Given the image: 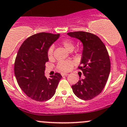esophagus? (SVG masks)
Listing matches in <instances>:
<instances>
[{"instance_id":"obj_1","label":"esophagus","mask_w":127,"mask_h":127,"mask_svg":"<svg viewBox=\"0 0 127 127\" xmlns=\"http://www.w3.org/2000/svg\"><path fill=\"white\" fill-rule=\"evenodd\" d=\"M67 74H68L67 73H61V76H67Z\"/></svg>"}]
</instances>
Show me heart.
<instances>
[{
  "mask_svg": "<svg viewBox=\"0 0 127 127\" xmlns=\"http://www.w3.org/2000/svg\"><path fill=\"white\" fill-rule=\"evenodd\" d=\"M62 46L68 51H72L74 47V42L70 39H64L61 42ZM54 47L53 45L49 46L47 49V54L49 60H52L54 57ZM74 62L71 60L66 61H60L56 65V69L61 72H67L70 71L74 66Z\"/></svg>",
  "mask_w": 127,
  "mask_h": 127,
  "instance_id": "obj_1",
  "label": "heart"
}]
</instances>
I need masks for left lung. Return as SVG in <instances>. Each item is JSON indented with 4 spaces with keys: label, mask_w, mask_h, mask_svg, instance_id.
Wrapping results in <instances>:
<instances>
[{
    "label": "left lung",
    "mask_w": 127,
    "mask_h": 127,
    "mask_svg": "<svg viewBox=\"0 0 127 127\" xmlns=\"http://www.w3.org/2000/svg\"><path fill=\"white\" fill-rule=\"evenodd\" d=\"M67 35L80 39L83 44L78 69L85 78L80 77L78 82L72 85L73 92L80 99L90 100L101 93L107 82L111 66L108 53L102 41L92 33L76 31Z\"/></svg>",
    "instance_id": "left-lung-1"
}]
</instances>
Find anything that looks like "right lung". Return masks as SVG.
Instances as JSON below:
<instances>
[{"label": "right lung", "mask_w": 127, "mask_h": 127, "mask_svg": "<svg viewBox=\"0 0 127 127\" xmlns=\"http://www.w3.org/2000/svg\"><path fill=\"white\" fill-rule=\"evenodd\" d=\"M60 34L40 32L26 39L20 47L15 63L14 73L17 83L26 95L37 101H46L55 94L62 76L58 73L47 78L45 64L49 61L47 51Z\"/></svg>", "instance_id": "obj_1"}]
</instances>
